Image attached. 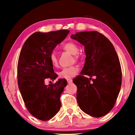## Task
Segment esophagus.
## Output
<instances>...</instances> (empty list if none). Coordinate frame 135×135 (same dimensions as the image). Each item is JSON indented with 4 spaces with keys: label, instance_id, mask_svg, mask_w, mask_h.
Segmentation results:
<instances>
[{
    "label": "esophagus",
    "instance_id": "34e87169",
    "mask_svg": "<svg viewBox=\"0 0 135 135\" xmlns=\"http://www.w3.org/2000/svg\"><path fill=\"white\" fill-rule=\"evenodd\" d=\"M67 82H68V84H71V83L73 82V80H72V79H67Z\"/></svg>",
    "mask_w": 135,
    "mask_h": 135
}]
</instances>
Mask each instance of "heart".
I'll list each match as a JSON object with an SVG mask.
<instances>
[{
    "mask_svg": "<svg viewBox=\"0 0 135 135\" xmlns=\"http://www.w3.org/2000/svg\"><path fill=\"white\" fill-rule=\"evenodd\" d=\"M62 50L67 52L71 53L72 55H74V60L75 61H78L80 58L79 55L78 54L79 51V49L78 45L74 42H69L64 44L62 46ZM50 61L51 65L53 67L56 68L58 66V60L57 58L56 55L55 53H51L50 55L49 56ZM79 67L77 66H72L68 68H64L62 69L59 72L58 75L61 78L63 79H71L73 78L77 74V73L79 72Z\"/></svg>",
    "mask_w": 135,
    "mask_h": 135,
    "instance_id": "1",
    "label": "heart"
}]
</instances>
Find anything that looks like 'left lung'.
<instances>
[{
    "label": "left lung",
    "mask_w": 135,
    "mask_h": 135,
    "mask_svg": "<svg viewBox=\"0 0 135 135\" xmlns=\"http://www.w3.org/2000/svg\"><path fill=\"white\" fill-rule=\"evenodd\" d=\"M71 37L84 46L86 55L80 74L73 79L77 87V103L85 113L101 117L114 108L120 90L119 57L110 40L97 31L77 32Z\"/></svg>",
    "instance_id": "8db88e82"
}]
</instances>
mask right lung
<instances>
[{
	"mask_svg": "<svg viewBox=\"0 0 135 135\" xmlns=\"http://www.w3.org/2000/svg\"><path fill=\"white\" fill-rule=\"evenodd\" d=\"M69 32L66 29L35 32L26 40L20 52L17 66L18 87L27 110L40 120L54 117L61 105L60 96L67 81L61 79L49 85L45 81L47 79L53 80L58 76L49 56Z\"/></svg>",
	"mask_w": 135,
	"mask_h": 135,
	"instance_id": "1",
	"label": "right lung"
}]
</instances>
